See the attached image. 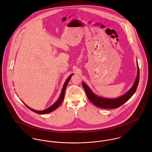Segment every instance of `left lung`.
<instances>
[{
  "mask_svg": "<svg viewBox=\"0 0 152 152\" xmlns=\"http://www.w3.org/2000/svg\"><path fill=\"white\" fill-rule=\"evenodd\" d=\"M137 77L133 86L125 94L116 98H108L99 96L95 94L84 82H83V86L86 91L88 98L93 104L101 108L116 109L119 107L130 99L137 89L139 81V68L137 62Z\"/></svg>",
  "mask_w": 152,
  "mask_h": 152,
  "instance_id": "obj_1",
  "label": "left lung"
}]
</instances>
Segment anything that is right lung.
Here are the masks:
<instances>
[{"mask_svg":"<svg viewBox=\"0 0 152 152\" xmlns=\"http://www.w3.org/2000/svg\"><path fill=\"white\" fill-rule=\"evenodd\" d=\"M73 75H74V74H71V75L68 77V78L66 80V81H65V82L64 83V84L63 87V89H62V91H61V95H60L59 98L58 99V100H57L53 105H52L51 106H50V107H48V108L45 109L43 110H34V109H33L30 108L29 107H28L26 104H24L23 102L24 103V104L28 108L30 109L31 110H32L33 112H35V113H38V114L43 115V114L48 113H50V112H53V110H54L55 109H56L57 108L61 105V104L62 103V102H63V99H64V95H65V91L66 87L67 86V84H68V83L69 80L71 79V77H72Z\"/></svg>","mask_w":152,"mask_h":152,"instance_id":"1","label":"right lung"}]
</instances>
